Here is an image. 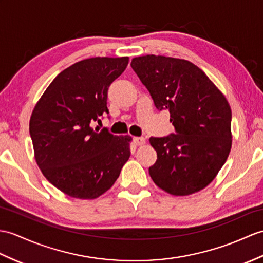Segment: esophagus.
Wrapping results in <instances>:
<instances>
[{"label":"esophagus","instance_id":"1","mask_svg":"<svg viewBox=\"0 0 263 263\" xmlns=\"http://www.w3.org/2000/svg\"><path fill=\"white\" fill-rule=\"evenodd\" d=\"M133 142L136 145H142L145 143V140L142 137H136V138H133Z\"/></svg>","mask_w":263,"mask_h":263}]
</instances>
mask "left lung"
<instances>
[{"label": "left lung", "mask_w": 263, "mask_h": 263, "mask_svg": "<svg viewBox=\"0 0 263 263\" xmlns=\"http://www.w3.org/2000/svg\"><path fill=\"white\" fill-rule=\"evenodd\" d=\"M132 69L155 106L170 113L175 133L150 138L157 161L149 168L155 184L175 196L205 188L227 161L232 112L225 96L188 60L164 56L133 58Z\"/></svg>", "instance_id": "8db88e82"}]
</instances>
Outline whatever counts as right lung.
I'll return each instance as SVG.
<instances>
[{
    "mask_svg": "<svg viewBox=\"0 0 263 263\" xmlns=\"http://www.w3.org/2000/svg\"><path fill=\"white\" fill-rule=\"evenodd\" d=\"M129 57H95L63 70L30 119L35 161L49 182L70 197L94 199L111 188L129 160L131 137L93 129L108 114L107 90Z\"/></svg>",
    "mask_w": 263,
    "mask_h": 263,
    "instance_id": "1",
    "label": "right lung"
}]
</instances>
